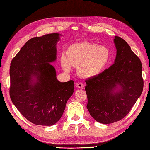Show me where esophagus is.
Returning a JSON list of instances; mask_svg holds the SVG:
<instances>
[{
	"label": "esophagus",
	"instance_id": "1",
	"mask_svg": "<svg viewBox=\"0 0 150 150\" xmlns=\"http://www.w3.org/2000/svg\"><path fill=\"white\" fill-rule=\"evenodd\" d=\"M76 87H78V88H81V89H82V88H84V85H83V84L82 83H80V82L76 83Z\"/></svg>",
	"mask_w": 150,
	"mask_h": 150
}]
</instances>
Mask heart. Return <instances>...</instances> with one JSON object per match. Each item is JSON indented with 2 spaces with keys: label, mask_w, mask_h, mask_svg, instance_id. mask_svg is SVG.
I'll return each instance as SVG.
<instances>
[{
  "label": "heart",
  "mask_w": 150,
  "mask_h": 150,
  "mask_svg": "<svg viewBox=\"0 0 150 150\" xmlns=\"http://www.w3.org/2000/svg\"><path fill=\"white\" fill-rule=\"evenodd\" d=\"M111 57L110 50L106 46L85 41L69 46L66 55L61 57V65L66 71L70 70L71 65L78 67V73L81 77L93 78L105 70Z\"/></svg>",
  "instance_id": "heart-1"
}]
</instances>
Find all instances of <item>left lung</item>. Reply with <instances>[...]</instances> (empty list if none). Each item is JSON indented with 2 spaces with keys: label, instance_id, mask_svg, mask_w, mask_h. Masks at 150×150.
Here are the masks:
<instances>
[{
  "label": "left lung",
  "instance_id": "left-lung-1",
  "mask_svg": "<svg viewBox=\"0 0 150 150\" xmlns=\"http://www.w3.org/2000/svg\"><path fill=\"white\" fill-rule=\"evenodd\" d=\"M115 63L100 74L86 79V108L97 122L108 124L129 114L142 92L141 62L128 43L115 36ZM118 87V91L114 90Z\"/></svg>",
  "mask_w": 150,
  "mask_h": 150
}]
</instances>
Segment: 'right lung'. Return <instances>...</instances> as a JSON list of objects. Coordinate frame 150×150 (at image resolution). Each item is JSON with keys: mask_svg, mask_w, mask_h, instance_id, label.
Listing matches in <instances>:
<instances>
[{"mask_svg": "<svg viewBox=\"0 0 150 150\" xmlns=\"http://www.w3.org/2000/svg\"><path fill=\"white\" fill-rule=\"evenodd\" d=\"M59 39L57 33L29 39L11 62V99L25 118L38 125L56 123L74 92V81H58L50 63L56 60Z\"/></svg>", "mask_w": 150, "mask_h": 150, "instance_id": "add662e5", "label": "right lung"}]
</instances>
